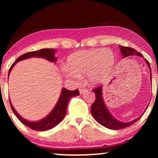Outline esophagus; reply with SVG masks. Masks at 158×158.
<instances>
[{"label":"esophagus","mask_w":158,"mask_h":158,"mask_svg":"<svg viewBox=\"0 0 158 158\" xmlns=\"http://www.w3.org/2000/svg\"><path fill=\"white\" fill-rule=\"evenodd\" d=\"M86 91H87L86 89H79V92L81 94H82V93H84V92H86Z\"/></svg>","instance_id":"esophagus-1"}]
</instances>
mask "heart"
<instances>
[{
	"instance_id": "1",
	"label": "heart",
	"mask_w": 158,
	"mask_h": 158,
	"mask_svg": "<svg viewBox=\"0 0 158 158\" xmlns=\"http://www.w3.org/2000/svg\"><path fill=\"white\" fill-rule=\"evenodd\" d=\"M115 63L116 56L110 49L79 51L68 57V69H65L64 73L73 80L87 75L90 84L99 85L106 81L111 75Z\"/></svg>"
}]
</instances>
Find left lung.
<instances>
[{"instance_id":"left-lung-1","label":"left lung","mask_w":158,"mask_h":158,"mask_svg":"<svg viewBox=\"0 0 158 158\" xmlns=\"http://www.w3.org/2000/svg\"><path fill=\"white\" fill-rule=\"evenodd\" d=\"M119 48L121 49V52L123 55V58H125L132 55H137L139 56H142V55L139 52H138L137 51H136L135 49L131 47L121 46L119 45ZM146 62L148 64V65L150 68V72H151V80L152 79L151 77V69L150 68V64L148 61L146 59H145ZM93 92L95 93V100L94 102L93 103L90 108V111H91V114L93 117L94 118V119L96 121L98 122L100 125H103L104 127L111 130H120L125 128L126 127L130 126V125H132L135 123L137 122L138 120L141 118V117L142 116L141 115V116L137 118V119L134 120L133 121L130 123H123L119 121H118L115 118L113 117V116L110 114V112L108 111V109H106V106L104 102L102 94V86L95 88L94 89H93Z\"/></svg>"}]
</instances>
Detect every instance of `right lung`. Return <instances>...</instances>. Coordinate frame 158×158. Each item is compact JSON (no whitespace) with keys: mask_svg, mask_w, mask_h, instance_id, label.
I'll return each mask as SVG.
<instances>
[{"mask_svg":"<svg viewBox=\"0 0 158 158\" xmlns=\"http://www.w3.org/2000/svg\"><path fill=\"white\" fill-rule=\"evenodd\" d=\"M56 51L53 49H42L38 51H35V52H31L26 53L20 56L15 62L12 64V66L10 67L9 73H8V77L10 75V72H11L12 69L14 65H15L17 62L19 61L27 59V58H31V57H40L44 58L45 59L51 61V62H56L57 58L55 57L54 52ZM79 90L76 89L75 90H69L66 89H63L62 92L58 101L55 107L53 108L52 112L48 115L47 117H45L41 121L38 122H31L28 121H26L24 118H23L19 114L15 109L13 107L12 105L10 102V106H11L12 110L14 112L15 116L18 118V119L24 124L26 126L31 128V129L37 130V131H46L49 130L52 128L54 127L55 126L60 123L63 121V119L65 117L66 114L67 107H68V105L69 102V100L74 97V96L79 95Z\"/></svg>","mask_w":158,"mask_h":158,"instance_id":"1","label":"right lung"}]
</instances>
